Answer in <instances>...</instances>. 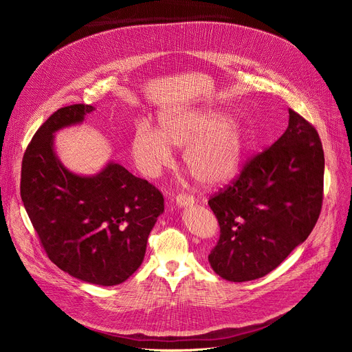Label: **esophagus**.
Listing matches in <instances>:
<instances>
[{
  "instance_id": "esophagus-1",
  "label": "esophagus",
  "mask_w": 352,
  "mask_h": 352,
  "mask_svg": "<svg viewBox=\"0 0 352 352\" xmlns=\"http://www.w3.org/2000/svg\"><path fill=\"white\" fill-rule=\"evenodd\" d=\"M175 204L178 208H188V206H192L195 204V197L190 196V195H177L175 197Z\"/></svg>"
}]
</instances>
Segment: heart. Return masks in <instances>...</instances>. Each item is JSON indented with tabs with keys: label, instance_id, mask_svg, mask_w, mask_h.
<instances>
[{
	"label": "heart",
	"instance_id": "1",
	"mask_svg": "<svg viewBox=\"0 0 352 352\" xmlns=\"http://www.w3.org/2000/svg\"><path fill=\"white\" fill-rule=\"evenodd\" d=\"M248 136L232 116L209 107L164 111L159 129L138 124L132 138V157L146 178L156 177L173 160V147H184L182 162L192 177L205 186L230 182L238 174Z\"/></svg>",
	"mask_w": 352,
	"mask_h": 352
}]
</instances>
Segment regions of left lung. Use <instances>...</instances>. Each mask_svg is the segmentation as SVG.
I'll return each instance as SVG.
<instances>
[{
	"label": "left lung",
	"mask_w": 352,
	"mask_h": 352,
	"mask_svg": "<svg viewBox=\"0 0 352 352\" xmlns=\"http://www.w3.org/2000/svg\"><path fill=\"white\" fill-rule=\"evenodd\" d=\"M285 132L250 160L209 206L220 239L216 274L243 283L274 270L312 232L322 209L324 155L316 129L294 110Z\"/></svg>",
	"instance_id": "left-lung-1"
}]
</instances>
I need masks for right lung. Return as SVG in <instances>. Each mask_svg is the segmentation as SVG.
I'll return each instance as SVG.
<instances>
[{
  "instance_id": "obj_1",
  "label": "right lung",
  "mask_w": 352,
  "mask_h": 352,
  "mask_svg": "<svg viewBox=\"0 0 352 352\" xmlns=\"http://www.w3.org/2000/svg\"><path fill=\"white\" fill-rule=\"evenodd\" d=\"M91 111L89 104L63 107L37 129L22 162L21 197L50 261L78 280L111 287L142 265L164 197L116 162L93 175L63 164L56 133Z\"/></svg>"
}]
</instances>
